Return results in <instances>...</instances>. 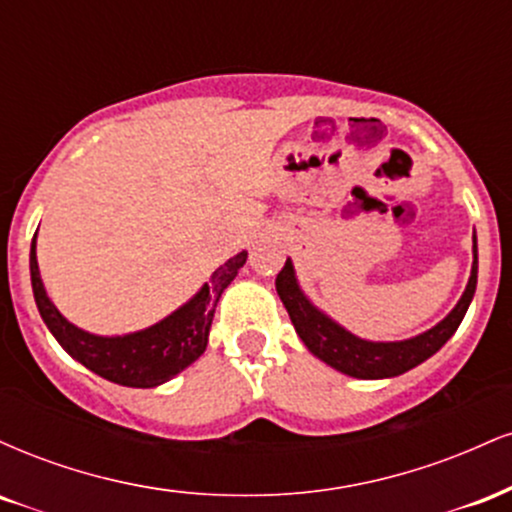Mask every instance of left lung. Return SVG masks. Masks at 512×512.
Wrapping results in <instances>:
<instances>
[{
  "label": "left lung",
  "instance_id": "8db88e82",
  "mask_svg": "<svg viewBox=\"0 0 512 512\" xmlns=\"http://www.w3.org/2000/svg\"><path fill=\"white\" fill-rule=\"evenodd\" d=\"M472 252V274H469L467 289H464L455 308L438 325H433L431 330L416 334V337L402 339V342H370V339L356 337L354 332H349L337 320H332L325 310L317 308L305 296V291L296 279V269H293L291 257L286 260L279 276H276V293H279L284 308L289 310L293 327H296L301 342L308 346L310 354L325 361L334 370H339V373L351 375V378H395V375L407 373V370L424 363L426 358H431L457 332L469 303H472L474 291H477V236H474Z\"/></svg>",
  "mask_w": 512,
  "mask_h": 512
}]
</instances>
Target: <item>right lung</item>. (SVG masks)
I'll return each instance as SVG.
<instances>
[{"mask_svg":"<svg viewBox=\"0 0 512 512\" xmlns=\"http://www.w3.org/2000/svg\"><path fill=\"white\" fill-rule=\"evenodd\" d=\"M245 260H248V252L243 250L223 262L190 301L182 303L178 310L158 320L156 325L139 332L115 334V337L81 330L55 308L45 291L43 279H40L35 236L31 243V284L40 317L48 325L52 337L74 361L110 383L125 387H158L204 354L216 303H219L221 293L228 289V284L236 279Z\"/></svg>","mask_w":512,"mask_h":512,"instance_id":"1","label":"right lung"}]
</instances>
